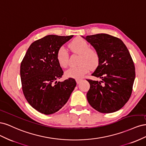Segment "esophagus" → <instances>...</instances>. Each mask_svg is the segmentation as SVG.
Listing matches in <instances>:
<instances>
[{
	"label": "esophagus",
	"mask_w": 146,
	"mask_h": 146,
	"mask_svg": "<svg viewBox=\"0 0 146 146\" xmlns=\"http://www.w3.org/2000/svg\"><path fill=\"white\" fill-rule=\"evenodd\" d=\"M82 80V79L77 78V79H76V82H77V84H78V83H80V82Z\"/></svg>",
	"instance_id": "1"
}]
</instances>
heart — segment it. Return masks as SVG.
I'll use <instances>...</instances> for the list:
<instances>
[{
  "label": "heart",
  "instance_id": "1",
  "mask_svg": "<svg viewBox=\"0 0 146 146\" xmlns=\"http://www.w3.org/2000/svg\"><path fill=\"white\" fill-rule=\"evenodd\" d=\"M71 49L80 54L78 63L80 64L67 69L64 76L67 78H80L86 74L91 68H94L99 64L100 56L98 52L94 48H90L88 42L82 38H77L70 43ZM57 62L61 68H66L68 64V53L66 48L62 46L56 54Z\"/></svg>",
  "mask_w": 146,
  "mask_h": 146
}]
</instances>
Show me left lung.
I'll return each instance as SVG.
<instances>
[{"mask_svg":"<svg viewBox=\"0 0 146 146\" xmlns=\"http://www.w3.org/2000/svg\"><path fill=\"white\" fill-rule=\"evenodd\" d=\"M85 38L98 52L100 60L92 76L88 79L90 88L88 102L97 111L110 113L118 111L129 100L135 78V68L130 52L121 39L105 33Z\"/></svg>","mask_w":146,"mask_h":146,"instance_id":"1","label":"left lung"}]
</instances>
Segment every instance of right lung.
<instances>
[{
  "label": "right lung",
  "instance_id": "add662e5",
  "mask_svg": "<svg viewBox=\"0 0 146 146\" xmlns=\"http://www.w3.org/2000/svg\"><path fill=\"white\" fill-rule=\"evenodd\" d=\"M73 37L47 35L33 42L22 61L20 74L22 88L29 104L38 111L48 115L58 111L67 102L76 86L74 78L63 82V70L56 54Z\"/></svg>",
  "mask_w": 146,
  "mask_h": 146
}]
</instances>
